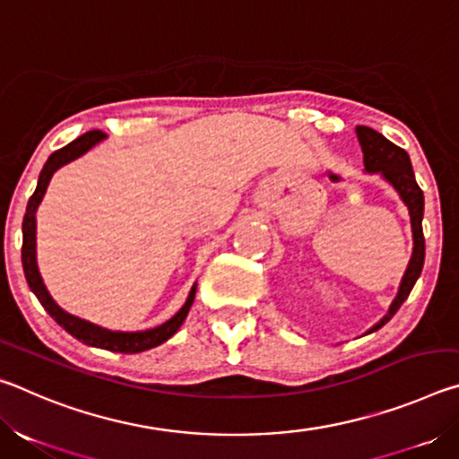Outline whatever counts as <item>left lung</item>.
Segmentation results:
<instances>
[{
	"label": "left lung",
	"instance_id": "8db88e82",
	"mask_svg": "<svg viewBox=\"0 0 459 459\" xmlns=\"http://www.w3.org/2000/svg\"><path fill=\"white\" fill-rule=\"evenodd\" d=\"M356 135H359V142L362 145L364 153V168L370 174H380L385 180L394 186V190L401 194L403 202H405L411 214V227H413V257H411L409 267L405 271V277H403L397 298H394L388 314L380 320L377 325H372L370 332H377L378 328L391 320V317L397 314V309L403 306V301L409 298L411 290H413L415 281L421 275L423 263H425V237H423V190L419 188L415 180L413 168H411V160L405 150H401L399 145L388 142L378 131L359 126L356 127Z\"/></svg>",
	"mask_w": 459,
	"mask_h": 459
}]
</instances>
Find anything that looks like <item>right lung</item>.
Segmentation results:
<instances>
[{"instance_id":"add662e5","label":"right lung","mask_w":459,"mask_h":459,"mask_svg":"<svg viewBox=\"0 0 459 459\" xmlns=\"http://www.w3.org/2000/svg\"><path fill=\"white\" fill-rule=\"evenodd\" d=\"M103 137H105L103 131H97V129L89 131V134L76 137L74 142L65 145L62 150H56L48 160H46L40 178H38L36 190L28 200L24 222H22V235H24V238H22V265H24V273H26V281L30 285V290L36 293L38 301H40L46 312L56 320L58 325H62V328L71 333V336L81 340L82 344L105 348V351H111V352L135 354V352L150 351L153 346H160L161 342H166L168 338L174 336L178 328L182 325V322L186 320V316L190 312L194 295H196V285L192 287L188 299H186V304L182 306L180 312L169 317L166 324L145 332H113V330L100 328V325H95L87 320H81V317L66 314L65 309H60L56 304H54L50 293L46 291L42 277L38 273V265H36V208L42 202V196L46 188H48L52 174L56 172L60 166H65L68 161L79 158V155H82L84 152H89L91 147L97 142H100Z\"/></svg>"}]
</instances>
